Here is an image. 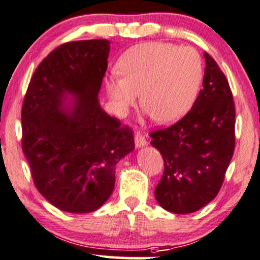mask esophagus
<instances>
[{
    "instance_id": "obj_1",
    "label": "esophagus",
    "mask_w": 260,
    "mask_h": 260,
    "mask_svg": "<svg viewBox=\"0 0 260 260\" xmlns=\"http://www.w3.org/2000/svg\"><path fill=\"white\" fill-rule=\"evenodd\" d=\"M135 144H136L137 148L146 146V144H147L146 136H143V135L141 133H137L136 135H135Z\"/></svg>"
}]
</instances>
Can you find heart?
Returning a JSON list of instances; mask_svg holds the SVG:
<instances>
[{"label": "heart", "mask_w": 260, "mask_h": 260, "mask_svg": "<svg viewBox=\"0 0 260 260\" xmlns=\"http://www.w3.org/2000/svg\"><path fill=\"white\" fill-rule=\"evenodd\" d=\"M117 70L119 75L105 80L114 110L124 113L141 93L142 109L161 124L177 122L191 110L203 81L200 53L166 43L133 46L118 60Z\"/></svg>", "instance_id": "obj_1"}]
</instances>
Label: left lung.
I'll return each instance as SVG.
<instances>
[{
  "instance_id": "obj_1",
  "label": "left lung",
  "mask_w": 260,
  "mask_h": 260,
  "mask_svg": "<svg viewBox=\"0 0 260 260\" xmlns=\"http://www.w3.org/2000/svg\"><path fill=\"white\" fill-rule=\"evenodd\" d=\"M203 89L192 109L166 129L150 133L165 171L155 198L165 210L191 214L216 197L235 147V107L224 74L204 52Z\"/></svg>"
}]
</instances>
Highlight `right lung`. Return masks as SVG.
Returning <instances> with one entry per match:
<instances>
[{"label": "right lung", "mask_w": 260, "mask_h": 260, "mask_svg": "<svg viewBox=\"0 0 260 260\" xmlns=\"http://www.w3.org/2000/svg\"><path fill=\"white\" fill-rule=\"evenodd\" d=\"M109 53L106 39L63 44L39 64L22 104V151L36 187L73 214L109 200L116 165L135 148L130 127L99 104Z\"/></svg>", "instance_id": "add662e5"}]
</instances>
